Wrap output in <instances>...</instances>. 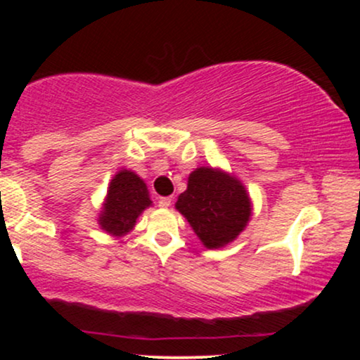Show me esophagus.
Here are the masks:
<instances>
[{
  "label": "esophagus",
  "instance_id": "esophagus-1",
  "mask_svg": "<svg viewBox=\"0 0 360 360\" xmlns=\"http://www.w3.org/2000/svg\"><path fill=\"white\" fill-rule=\"evenodd\" d=\"M157 203H159V206H162V208H167V206L172 205V200L169 196H162V198H159V201H157Z\"/></svg>",
  "mask_w": 360,
  "mask_h": 360
}]
</instances>
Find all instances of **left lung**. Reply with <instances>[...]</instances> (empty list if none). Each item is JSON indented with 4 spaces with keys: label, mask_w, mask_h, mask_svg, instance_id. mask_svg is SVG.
Wrapping results in <instances>:
<instances>
[{
    "label": "left lung",
    "mask_w": 360,
    "mask_h": 360,
    "mask_svg": "<svg viewBox=\"0 0 360 360\" xmlns=\"http://www.w3.org/2000/svg\"><path fill=\"white\" fill-rule=\"evenodd\" d=\"M176 208L208 249L232 242L245 229L252 212L240 181L212 167L189 174L188 189L177 198Z\"/></svg>",
    "instance_id": "obj_1"
}]
</instances>
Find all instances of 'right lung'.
<instances>
[{"instance_id":"add662e5","label":"right lung","mask_w":360,"mask_h":360,"mask_svg":"<svg viewBox=\"0 0 360 360\" xmlns=\"http://www.w3.org/2000/svg\"><path fill=\"white\" fill-rule=\"evenodd\" d=\"M150 203L146 183L135 172L120 171L110 183L100 225L111 235L127 233Z\"/></svg>"}]
</instances>
